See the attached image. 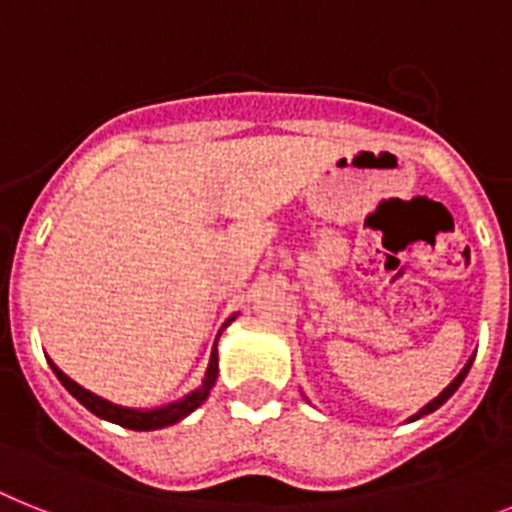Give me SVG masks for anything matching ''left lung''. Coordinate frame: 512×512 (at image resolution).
Listing matches in <instances>:
<instances>
[{"label": "left lung", "instance_id": "left-lung-1", "mask_svg": "<svg viewBox=\"0 0 512 512\" xmlns=\"http://www.w3.org/2000/svg\"><path fill=\"white\" fill-rule=\"evenodd\" d=\"M471 362H474V359H471ZM471 362H468V364H466V367H463V369H461V375L455 377V380H453V382H450L448 388H445V390H442V393H440V395H437L435 401H432V403H427V406H424V409H422V411H419V414H414V416H411V422H416V419H422V416H424V414H432V411H435V409H440L442 403L448 401L450 395H453V393H455V390L461 388V382H463V377H466V375H468V369H471Z\"/></svg>", "mask_w": 512, "mask_h": 512}]
</instances>
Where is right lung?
Here are the masks:
<instances>
[{"mask_svg": "<svg viewBox=\"0 0 512 512\" xmlns=\"http://www.w3.org/2000/svg\"><path fill=\"white\" fill-rule=\"evenodd\" d=\"M226 325H229V322H226ZM51 369H54V375L59 377V382H62L64 388L70 390V393L75 395L77 401L83 403L88 411H93V414L101 416V419H106V422L119 424V427L148 432V429H161V427H169V424H176L179 419H184L187 414H192V411H195L197 406L205 401V398H208L210 388L216 385L218 359H216V346H213L208 375H205L203 385H200L195 393L187 395L184 401H176V403H171V406H163V409H156V411H135V409H122V406H114V403L103 401V398H98V395H93V393H88L85 388H80L77 382H72L70 377L64 375L62 369L54 367V364H51Z\"/></svg>", "mask_w": 512, "mask_h": 512, "instance_id": "right-lung-1", "label": "right lung"}]
</instances>
